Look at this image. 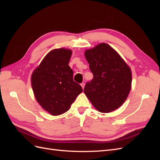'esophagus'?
<instances>
[{"label":"esophagus","instance_id":"esophagus-1","mask_svg":"<svg viewBox=\"0 0 160 160\" xmlns=\"http://www.w3.org/2000/svg\"><path fill=\"white\" fill-rule=\"evenodd\" d=\"M81 86L82 87V88H84V87H85V83H81Z\"/></svg>","mask_w":160,"mask_h":160}]
</instances>
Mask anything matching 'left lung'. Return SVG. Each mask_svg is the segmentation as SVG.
<instances>
[{"label": "left lung", "mask_w": 160, "mask_h": 160, "mask_svg": "<svg viewBox=\"0 0 160 160\" xmlns=\"http://www.w3.org/2000/svg\"><path fill=\"white\" fill-rule=\"evenodd\" d=\"M85 56L93 78L86 83L84 93L101 113L122 106L132 88V71L121 56L107 43L88 49Z\"/></svg>", "instance_id": "left-lung-1"}]
</instances>
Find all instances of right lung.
Returning <instances> with one entry per match:
<instances>
[{
  "instance_id": "obj_1",
  "label": "right lung",
  "mask_w": 160,
  "mask_h": 160,
  "mask_svg": "<svg viewBox=\"0 0 160 160\" xmlns=\"http://www.w3.org/2000/svg\"><path fill=\"white\" fill-rule=\"evenodd\" d=\"M72 51L53 49L33 71L31 85L37 102L52 115L65 113L82 91L73 81V71L69 66Z\"/></svg>"
}]
</instances>
